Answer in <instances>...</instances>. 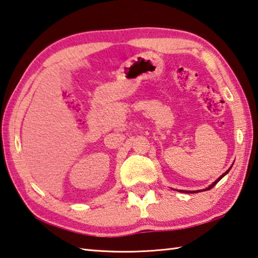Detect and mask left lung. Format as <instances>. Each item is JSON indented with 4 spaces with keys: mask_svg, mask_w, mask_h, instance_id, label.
Segmentation results:
<instances>
[{
    "mask_svg": "<svg viewBox=\"0 0 258 258\" xmlns=\"http://www.w3.org/2000/svg\"><path fill=\"white\" fill-rule=\"evenodd\" d=\"M231 167H232V166H231ZM231 167H230V168H229V169H228V170H227L226 172H224V174H222L221 176H220V177L218 178V179H217V180H215V181L213 182V184H212V185H210L209 187H207V188H205V189H203V190H209V189H211V188H212V187H213V186H215V185H217V184H218V181H219L220 179H221V178H222V177H224V176H226V175L228 174V172H229V170H230V169H231ZM179 191H182V193H196V191H201V190H189V191H188V190H179Z\"/></svg>",
    "mask_w": 258,
    "mask_h": 258,
    "instance_id": "obj_1",
    "label": "left lung"
}]
</instances>
